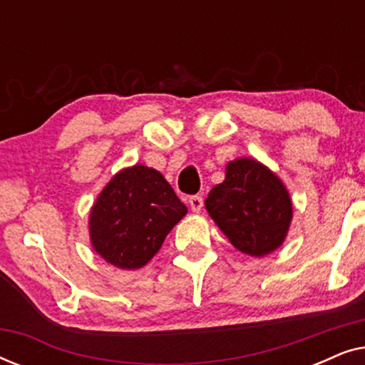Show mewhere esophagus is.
I'll return each mask as SVG.
<instances>
[{
  "mask_svg": "<svg viewBox=\"0 0 365 365\" xmlns=\"http://www.w3.org/2000/svg\"><path fill=\"white\" fill-rule=\"evenodd\" d=\"M187 202H189V206H191L192 212H199L202 209V197L201 196H191Z\"/></svg>",
  "mask_w": 365,
  "mask_h": 365,
  "instance_id": "esophagus-1",
  "label": "esophagus"
}]
</instances>
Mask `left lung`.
<instances>
[{"label": "left lung", "mask_w": 365, "mask_h": 365, "mask_svg": "<svg viewBox=\"0 0 365 365\" xmlns=\"http://www.w3.org/2000/svg\"><path fill=\"white\" fill-rule=\"evenodd\" d=\"M204 206L229 242L254 257L281 247L292 222V199L286 184L254 158L229 161L226 178L211 189Z\"/></svg>", "instance_id": "obj_1"}]
</instances>
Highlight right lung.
<instances>
[{"label": "right lung", "mask_w": 365, "mask_h": 365, "mask_svg": "<svg viewBox=\"0 0 365 365\" xmlns=\"http://www.w3.org/2000/svg\"><path fill=\"white\" fill-rule=\"evenodd\" d=\"M187 214L164 176L134 164L114 174L89 211V241L111 266L136 271L161 249L169 231Z\"/></svg>", "instance_id": "add662e5"}]
</instances>
